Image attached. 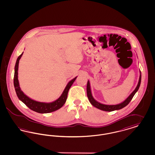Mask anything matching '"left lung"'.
<instances>
[{
	"label": "left lung",
	"instance_id": "left-lung-1",
	"mask_svg": "<svg viewBox=\"0 0 155 155\" xmlns=\"http://www.w3.org/2000/svg\"><path fill=\"white\" fill-rule=\"evenodd\" d=\"M140 78L138 85L137 87L134 89V91L133 92L129 95V96L125 99L124 101H123L121 103H119L117 104H112V105H109V104H104L102 103H100L94 98L92 95L91 92V85H90V82L89 81H88L87 82V96L88 97L89 101L91 104L95 107L96 108L101 110L106 111H112L117 110L123 109V107H125L128 103L130 102V101L132 100L133 97L134 95L136 94V92L138 91L139 89V88L140 87V81H141V72L140 71Z\"/></svg>",
	"mask_w": 155,
	"mask_h": 155
}]
</instances>
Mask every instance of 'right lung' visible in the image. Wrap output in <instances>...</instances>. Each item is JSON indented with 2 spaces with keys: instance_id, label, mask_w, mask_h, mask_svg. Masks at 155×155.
Here are the masks:
<instances>
[{
  "instance_id": "obj_1",
  "label": "right lung",
  "mask_w": 155,
  "mask_h": 155,
  "mask_svg": "<svg viewBox=\"0 0 155 155\" xmlns=\"http://www.w3.org/2000/svg\"><path fill=\"white\" fill-rule=\"evenodd\" d=\"M22 54L23 52L18 57L15 67L14 86L16 94L18 99L24 103L28 108H30L31 110L36 111L39 113H49L60 109L64 105V104L66 103L69 89L70 88V87L73 85V82L76 80L77 77H75L73 80L68 82L62 94L57 100L49 103L41 102L34 101L31 99L28 96H27L25 94H24L20 87L19 82L18 80V70L19 61L22 56Z\"/></svg>"
}]
</instances>
